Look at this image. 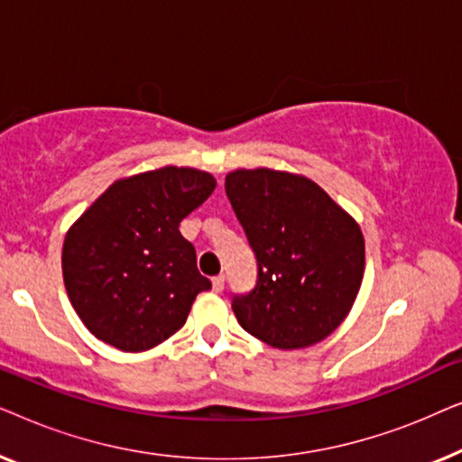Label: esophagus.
<instances>
[{"mask_svg":"<svg viewBox=\"0 0 462 462\" xmlns=\"http://www.w3.org/2000/svg\"><path fill=\"white\" fill-rule=\"evenodd\" d=\"M212 290H214V292H223V290H225V275L212 277Z\"/></svg>","mask_w":462,"mask_h":462,"instance_id":"34e87169","label":"esophagus"}]
</instances>
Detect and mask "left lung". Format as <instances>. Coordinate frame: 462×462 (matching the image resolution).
Segmentation results:
<instances>
[{"mask_svg":"<svg viewBox=\"0 0 462 462\" xmlns=\"http://www.w3.org/2000/svg\"><path fill=\"white\" fill-rule=\"evenodd\" d=\"M225 191L258 267L254 290L233 299L239 326L283 351L330 337L364 280L356 218L318 182L282 170H233Z\"/></svg>","mask_w":462,"mask_h":462,"instance_id":"1","label":"left lung"}]
</instances>
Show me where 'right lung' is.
Here are the masks:
<instances>
[{"mask_svg":"<svg viewBox=\"0 0 462 462\" xmlns=\"http://www.w3.org/2000/svg\"><path fill=\"white\" fill-rule=\"evenodd\" d=\"M217 180L163 166L119 179L69 226L62 280L84 326L119 351L153 349L185 326L195 296L212 286L198 271L180 220Z\"/></svg>","mask_w":462,"mask_h":462,"instance_id":"obj_1","label":"right lung"}]
</instances>
